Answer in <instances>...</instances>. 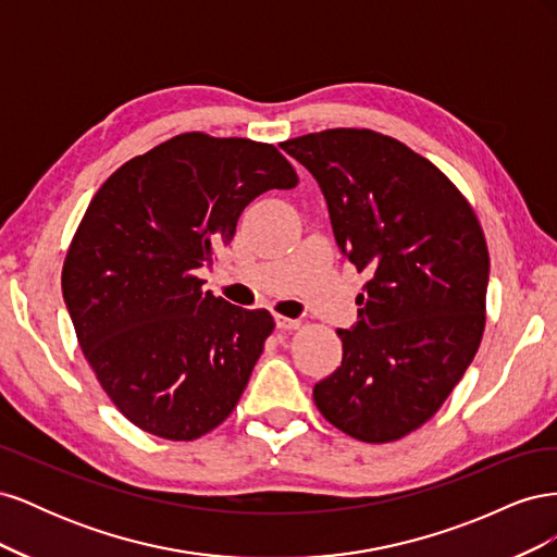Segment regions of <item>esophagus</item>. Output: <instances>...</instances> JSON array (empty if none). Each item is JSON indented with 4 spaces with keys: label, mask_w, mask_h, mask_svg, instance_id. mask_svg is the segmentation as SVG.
Wrapping results in <instances>:
<instances>
[{
    "label": "esophagus",
    "mask_w": 557,
    "mask_h": 557,
    "mask_svg": "<svg viewBox=\"0 0 557 557\" xmlns=\"http://www.w3.org/2000/svg\"><path fill=\"white\" fill-rule=\"evenodd\" d=\"M274 323H276V327L278 330H285V332H290V330H297L299 327V320H295V318H285V315H274Z\"/></svg>",
    "instance_id": "esophagus-1"
}]
</instances>
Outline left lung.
<instances>
[{
    "mask_svg": "<svg viewBox=\"0 0 557 557\" xmlns=\"http://www.w3.org/2000/svg\"><path fill=\"white\" fill-rule=\"evenodd\" d=\"M327 201L339 250L369 272L344 358L313 385L334 428L385 444L440 411L485 325L491 260L474 211L423 156L374 129L283 141Z\"/></svg>",
    "mask_w": 557,
    "mask_h": 557,
    "instance_id": "obj_1",
    "label": "left lung"
}]
</instances>
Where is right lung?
I'll return each instance as SVG.
<instances>
[{"label": "right lung", "instance_id": "obj_1", "mask_svg": "<svg viewBox=\"0 0 557 557\" xmlns=\"http://www.w3.org/2000/svg\"><path fill=\"white\" fill-rule=\"evenodd\" d=\"M295 185L272 144L188 132L97 190L66 252L62 297L83 356L129 423L190 442L237 407L274 318L205 293L195 272L232 242L252 199Z\"/></svg>", "mask_w": 557, "mask_h": 557}]
</instances>
